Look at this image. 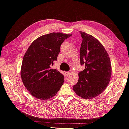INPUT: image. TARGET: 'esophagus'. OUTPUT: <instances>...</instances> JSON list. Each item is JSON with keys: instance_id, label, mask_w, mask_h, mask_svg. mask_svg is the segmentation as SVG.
Returning a JSON list of instances; mask_svg holds the SVG:
<instances>
[{"instance_id": "1", "label": "esophagus", "mask_w": 129, "mask_h": 129, "mask_svg": "<svg viewBox=\"0 0 129 129\" xmlns=\"http://www.w3.org/2000/svg\"><path fill=\"white\" fill-rule=\"evenodd\" d=\"M65 76H67V77H68L70 74V72H65Z\"/></svg>"}]
</instances>
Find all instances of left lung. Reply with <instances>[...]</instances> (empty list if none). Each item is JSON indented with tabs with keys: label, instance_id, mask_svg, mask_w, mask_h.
<instances>
[{
	"label": "left lung",
	"instance_id": "obj_1",
	"mask_svg": "<svg viewBox=\"0 0 129 129\" xmlns=\"http://www.w3.org/2000/svg\"><path fill=\"white\" fill-rule=\"evenodd\" d=\"M83 38L80 48L81 65L85 69L78 73V83L73 90L84 99H93L107 87L111 77V64L103 45L91 35L80 31Z\"/></svg>",
	"mask_w": 129,
	"mask_h": 129
}]
</instances>
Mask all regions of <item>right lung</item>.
I'll use <instances>...</instances> for the list:
<instances>
[{
	"label": "right lung",
	"instance_id": "right-lung-1",
	"mask_svg": "<svg viewBox=\"0 0 129 129\" xmlns=\"http://www.w3.org/2000/svg\"><path fill=\"white\" fill-rule=\"evenodd\" d=\"M72 34L52 32L39 37L24 54L20 76L25 87L34 97L44 100L56 95L64 77L51 67L57 60L60 45Z\"/></svg>",
	"mask_w": 129,
	"mask_h": 129
}]
</instances>
